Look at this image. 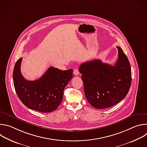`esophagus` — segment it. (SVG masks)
I'll return each instance as SVG.
<instances>
[{"mask_svg": "<svg viewBox=\"0 0 147 147\" xmlns=\"http://www.w3.org/2000/svg\"><path fill=\"white\" fill-rule=\"evenodd\" d=\"M73 74L75 75V76H78L79 74V71H78V69L77 68H76L74 71H73Z\"/></svg>", "mask_w": 147, "mask_h": 147, "instance_id": "34e87169", "label": "esophagus"}]
</instances>
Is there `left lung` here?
Returning <instances> with one entry per match:
<instances>
[{
  "instance_id": "8db88e82",
  "label": "left lung",
  "mask_w": 147,
  "mask_h": 147,
  "mask_svg": "<svg viewBox=\"0 0 147 147\" xmlns=\"http://www.w3.org/2000/svg\"><path fill=\"white\" fill-rule=\"evenodd\" d=\"M116 48L119 55L115 66L94 59L82 63L79 67L86 97L95 108L105 109L115 105L125 97L130 90V62L123 50Z\"/></svg>"
}]
</instances>
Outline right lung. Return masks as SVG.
<instances>
[{
	"label": "right lung",
	"instance_id": "1",
	"mask_svg": "<svg viewBox=\"0 0 147 147\" xmlns=\"http://www.w3.org/2000/svg\"><path fill=\"white\" fill-rule=\"evenodd\" d=\"M22 59L20 57L16 61L13 73L19 99L30 109L44 113L55 111L62 101L65 87L73 77V70L63 71L51 67L39 79L28 81L21 73Z\"/></svg>",
	"mask_w": 147,
	"mask_h": 147
}]
</instances>
